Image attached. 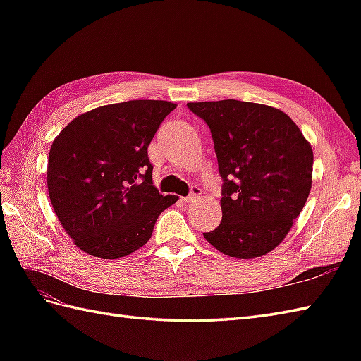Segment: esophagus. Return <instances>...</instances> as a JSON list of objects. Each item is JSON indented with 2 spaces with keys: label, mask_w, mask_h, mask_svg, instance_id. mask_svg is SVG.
Segmentation results:
<instances>
[{
  "label": "esophagus",
  "mask_w": 361,
  "mask_h": 361,
  "mask_svg": "<svg viewBox=\"0 0 361 361\" xmlns=\"http://www.w3.org/2000/svg\"><path fill=\"white\" fill-rule=\"evenodd\" d=\"M200 195H202V189L198 188V186H192V188H190V194H189L188 197H183L181 200L185 202V203H188V202H194V200H197V198L200 197Z\"/></svg>",
  "instance_id": "obj_1"
}]
</instances>
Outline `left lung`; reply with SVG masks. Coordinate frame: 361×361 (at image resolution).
Segmentation results:
<instances>
[{"instance_id":"obj_1","label":"left lung","mask_w":361,"mask_h":361,"mask_svg":"<svg viewBox=\"0 0 361 361\" xmlns=\"http://www.w3.org/2000/svg\"><path fill=\"white\" fill-rule=\"evenodd\" d=\"M208 124L221 186V221L203 233L239 259L274 250L302 211L312 188L313 152L301 130L273 106L234 101L190 102Z\"/></svg>"}]
</instances>
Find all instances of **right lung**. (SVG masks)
<instances>
[{"label":"right lung","instance_id":"add662e5","mask_svg":"<svg viewBox=\"0 0 361 361\" xmlns=\"http://www.w3.org/2000/svg\"><path fill=\"white\" fill-rule=\"evenodd\" d=\"M176 105L128 101L80 114L54 140L48 190L60 224L91 256L119 259L150 239L178 197L153 186L149 144Z\"/></svg>","mask_w":361,"mask_h":361}]
</instances>
